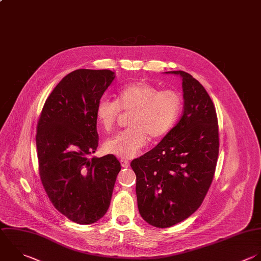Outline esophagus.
<instances>
[{
  "instance_id": "obj_1",
  "label": "esophagus",
  "mask_w": 261,
  "mask_h": 261,
  "mask_svg": "<svg viewBox=\"0 0 261 261\" xmlns=\"http://www.w3.org/2000/svg\"><path fill=\"white\" fill-rule=\"evenodd\" d=\"M120 164H121V166L124 167V168H126V167L129 166V162H128L127 160H124V159L120 160Z\"/></svg>"
}]
</instances>
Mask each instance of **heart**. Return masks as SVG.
Masks as SVG:
<instances>
[{
    "label": "heart",
    "instance_id": "obj_1",
    "mask_svg": "<svg viewBox=\"0 0 261 261\" xmlns=\"http://www.w3.org/2000/svg\"><path fill=\"white\" fill-rule=\"evenodd\" d=\"M130 110V126L104 145L107 153L124 159L135 157L145 147L147 136L158 139L170 130L181 110V98L173 90H159L153 84L136 82L119 88L116 101L106 98L99 100L95 116L104 130L111 132L120 111Z\"/></svg>",
    "mask_w": 261,
    "mask_h": 261
}]
</instances>
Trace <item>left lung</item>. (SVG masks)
I'll list each match as a JSON object with an SVG mask.
<instances>
[{
	"label": "left lung",
	"mask_w": 261,
	"mask_h": 261,
	"mask_svg": "<svg viewBox=\"0 0 261 261\" xmlns=\"http://www.w3.org/2000/svg\"><path fill=\"white\" fill-rule=\"evenodd\" d=\"M166 73L182 77V115L155 148L130 163L140 214L157 227L178 223L201 206L219 149L216 110L204 87L185 71Z\"/></svg>",
	"instance_id": "1"
}]
</instances>
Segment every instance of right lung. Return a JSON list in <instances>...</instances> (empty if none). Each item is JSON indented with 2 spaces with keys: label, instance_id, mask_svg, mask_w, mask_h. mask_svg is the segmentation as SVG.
I'll use <instances>...</instances> for the list:
<instances>
[{
  "label": "right lung",
  "instance_id": "obj_1",
  "mask_svg": "<svg viewBox=\"0 0 261 261\" xmlns=\"http://www.w3.org/2000/svg\"><path fill=\"white\" fill-rule=\"evenodd\" d=\"M114 77L108 69L70 72L47 98L37 125L44 189L59 212L81 224L107 212L121 168L112 154L90 157L99 143L96 105Z\"/></svg>",
  "mask_w": 261,
  "mask_h": 261
}]
</instances>
